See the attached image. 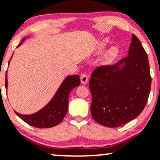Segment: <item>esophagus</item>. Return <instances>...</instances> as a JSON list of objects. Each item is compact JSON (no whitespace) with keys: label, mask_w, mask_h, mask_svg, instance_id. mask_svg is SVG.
Segmentation results:
<instances>
[{"label":"esophagus","mask_w":160,"mask_h":160,"mask_svg":"<svg viewBox=\"0 0 160 160\" xmlns=\"http://www.w3.org/2000/svg\"><path fill=\"white\" fill-rule=\"evenodd\" d=\"M88 82V75L85 73H83L81 75V83L85 85Z\"/></svg>","instance_id":"34e87169"}]
</instances>
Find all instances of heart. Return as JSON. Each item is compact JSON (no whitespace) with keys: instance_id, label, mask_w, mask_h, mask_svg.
<instances>
[{"instance_id":"1","label":"heart","mask_w":160,"mask_h":160,"mask_svg":"<svg viewBox=\"0 0 160 160\" xmlns=\"http://www.w3.org/2000/svg\"><path fill=\"white\" fill-rule=\"evenodd\" d=\"M106 45H107L106 41H102V42H99L97 47L98 51V52L102 51L105 48ZM118 55H119V49H118V48L117 46H111L103 54L102 57L101 59V63L104 65V66H109V65L112 64L116 60Z\"/></svg>"}]
</instances>
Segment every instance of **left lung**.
<instances>
[{
	"label": "left lung",
	"instance_id": "obj_1",
	"mask_svg": "<svg viewBox=\"0 0 160 160\" xmlns=\"http://www.w3.org/2000/svg\"><path fill=\"white\" fill-rule=\"evenodd\" d=\"M151 81L147 54L133 34L127 57L113 66L98 67L92 74V118L108 128L135 119L147 104Z\"/></svg>",
	"mask_w": 160,
	"mask_h": 160
}]
</instances>
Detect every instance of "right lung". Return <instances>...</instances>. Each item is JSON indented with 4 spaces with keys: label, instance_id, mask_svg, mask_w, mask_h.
Returning a JSON list of instances; mask_svg holds the SVG:
<instances>
[{
    "label": "right lung",
    "instance_id": "add662e5",
    "mask_svg": "<svg viewBox=\"0 0 160 160\" xmlns=\"http://www.w3.org/2000/svg\"><path fill=\"white\" fill-rule=\"evenodd\" d=\"M26 38L22 39L17 47H19ZM10 62V61H9ZM80 85V78L78 75H68L61 84L51 101L42 109L34 114L24 115L16 112L20 118L30 124L38 128H50L62 122L68 111V95L74 88ZM5 87L8 88V78H5Z\"/></svg>",
    "mask_w": 160,
    "mask_h": 160
}]
</instances>
